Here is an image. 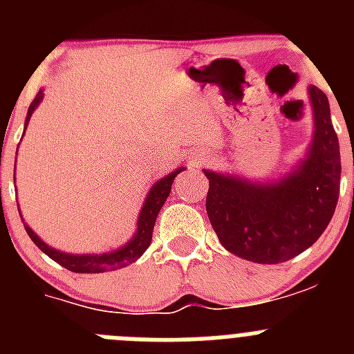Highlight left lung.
<instances>
[{
	"instance_id": "obj_1",
	"label": "left lung",
	"mask_w": 354,
	"mask_h": 354,
	"mask_svg": "<svg viewBox=\"0 0 354 354\" xmlns=\"http://www.w3.org/2000/svg\"><path fill=\"white\" fill-rule=\"evenodd\" d=\"M314 140L306 158L277 183H252L204 170L209 221L230 253L257 264H278L310 248L335 212L340 189L339 138L326 93L308 88Z\"/></svg>"
}]
</instances>
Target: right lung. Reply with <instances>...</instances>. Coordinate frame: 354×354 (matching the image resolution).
I'll list each match as a JSON object with an SVG mask.
<instances>
[{"instance_id": "1", "label": "right lung", "mask_w": 354, "mask_h": 354, "mask_svg": "<svg viewBox=\"0 0 354 354\" xmlns=\"http://www.w3.org/2000/svg\"><path fill=\"white\" fill-rule=\"evenodd\" d=\"M42 97L44 93L39 92L35 99H33V102L30 104V109H28L26 115V124H24V126H28L31 113H33L37 106L40 104ZM24 129H26V127H24ZM183 170V167L177 168V170L168 174L167 177H162L161 180H158L154 186L150 187L149 195H147L145 198V204H143L142 211H140L138 223H136V232H134L133 239H131L127 245L122 246V248L113 250V252L101 253V255H72V253L58 252V250L46 245V243H44L26 223H24V228H26L30 239L33 241L49 259H53L55 262L64 266L65 270L74 271V273H106V271L120 270V268H126V266L138 261L143 253H145V250L150 246L156 218H158L162 204L167 202L168 195H170L171 183H174L175 177H177Z\"/></svg>"}]
</instances>
